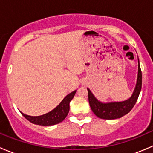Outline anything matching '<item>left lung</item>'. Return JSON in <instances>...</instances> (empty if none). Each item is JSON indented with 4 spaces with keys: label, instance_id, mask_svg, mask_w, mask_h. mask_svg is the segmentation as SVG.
I'll return each mask as SVG.
<instances>
[{
    "label": "left lung",
    "instance_id": "left-lung-1",
    "mask_svg": "<svg viewBox=\"0 0 153 153\" xmlns=\"http://www.w3.org/2000/svg\"><path fill=\"white\" fill-rule=\"evenodd\" d=\"M141 86H142V74H141L139 60H138V73L136 86H135L132 95L129 99L122 101V102H112L104 104V103L98 101L92 95L91 91L87 89L89 105H90L92 112L98 118L106 120L119 118L130 112L131 109L135 106L138 96H139L140 92H141Z\"/></svg>",
    "mask_w": 153,
    "mask_h": 153
}]
</instances>
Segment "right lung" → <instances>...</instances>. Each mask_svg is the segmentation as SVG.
Instances as JSON below:
<instances>
[{
	"label": "right lung",
	"mask_w": 153,
	"mask_h": 153,
	"mask_svg": "<svg viewBox=\"0 0 153 153\" xmlns=\"http://www.w3.org/2000/svg\"><path fill=\"white\" fill-rule=\"evenodd\" d=\"M75 92L76 90L67 95L59 105L47 114L40 116H29L22 112L21 114L23 116H24V118H27L32 124L42 125V126H52V125L57 124L64 121L67 116L69 111V103L73 98Z\"/></svg>",
	"instance_id": "right-lung-1"
}]
</instances>
